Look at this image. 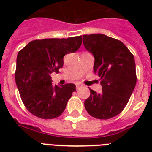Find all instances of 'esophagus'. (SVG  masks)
Instances as JSON below:
<instances>
[{
	"instance_id": "1",
	"label": "esophagus",
	"mask_w": 152,
	"mask_h": 152,
	"mask_svg": "<svg viewBox=\"0 0 152 152\" xmlns=\"http://www.w3.org/2000/svg\"><path fill=\"white\" fill-rule=\"evenodd\" d=\"M81 87H83L82 84H76V89H77V90H78L80 88H81Z\"/></svg>"
}]
</instances>
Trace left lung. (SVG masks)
<instances>
[{
	"label": "left lung",
	"instance_id": "left-lung-1",
	"mask_svg": "<svg viewBox=\"0 0 152 152\" xmlns=\"http://www.w3.org/2000/svg\"><path fill=\"white\" fill-rule=\"evenodd\" d=\"M85 49L95 57L94 72L100 77L102 92L90 89L86 110L98 119H110L123 110L137 83L136 64L123 42L102 34L83 35Z\"/></svg>",
	"mask_w": 152,
	"mask_h": 152
}]
</instances>
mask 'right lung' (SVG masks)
Segmentation results:
<instances>
[{"instance_id": "obj_1", "label": "right lung", "mask_w": 152, "mask_h": 152, "mask_svg": "<svg viewBox=\"0 0 152 152\" xmlns=\"http://www.w3.org/2000/svg\"><path fill=\"white\" fill-rule=\"evenodd\" d=\"M81 44V35L34 40L18 53L15 83L25 107L33 115L53 119L64 112L76 85H53L50 75L59 72L64 55L76 52Z\"/></svg>"}]
</instances>
